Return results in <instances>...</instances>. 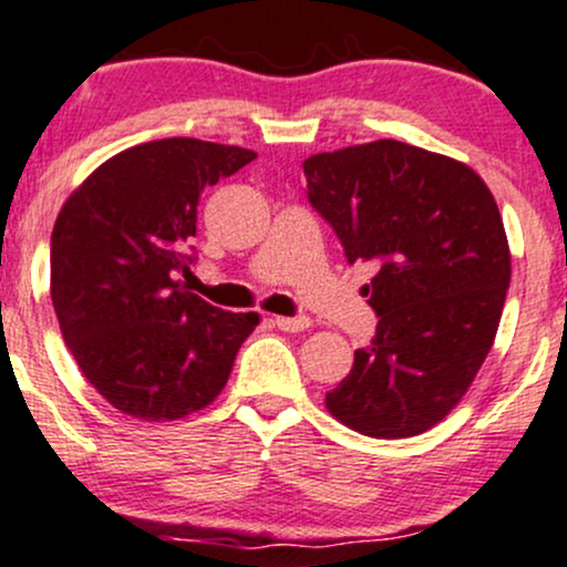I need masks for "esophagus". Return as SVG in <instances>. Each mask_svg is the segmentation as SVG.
I'll list each match as a JSON object with an SVG mask.
<instances>
[{"instance_id":"1","label":"esophagus","mask_w":567,"mask_h":567,"mask_svg":"<svg viewBox=\"0 0 567 567\" xmlns=\"http://www.w3.org/2000/svg\"><path fill=\"white\" fill-rule=\"evenodd\" d=\"M274 326H277L279 331L298 333V331H307L309 317H274Z\"/></svg>"}]
</instances>
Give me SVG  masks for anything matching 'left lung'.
Listing matches in <instances>:
<instances>
[{"label":"left lung","mask_w":567,"mask_h":567,"mask_svg":"<svg viewBox=\"0 0 567 567\" xmlns=\"http://www.w3.org/2000/svg\"><path fill=\"white\" fill-rule=\"evenodd\" d=\"M307 196L379 322L326 395L336 420L371 439H406L444 420L482 369L512 282V252L484 179L446 155L377 140L303 161Z\"/></svg>","instance_id":"left-lung-1"}]
</instances>
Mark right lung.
Segmentation results:
<instances>
[{"mask_svg":"<svg viewBox=\"0 0 567 567\" xmlns=\"http://www.w3.org/2000/svg\"><path fill=\"white\" fill-rule=\"evenodd\" d=\"M255 158L172 136L112 155L72 193L51 236V298L66 347L96 393L136 420L209 406L255 312H223L179 282L202 193Z\"/></svg>","mask_w":567,"mask_h":567,"instance_id":"obj_1","label":"right lung"}]
</instances>
